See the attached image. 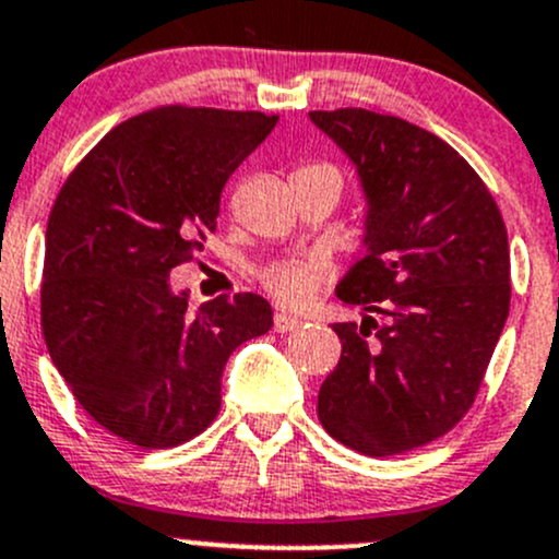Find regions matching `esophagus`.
I'll list each match as a JSON object with an SVG mask.
<instances>
[{
  "label": "esophagus",
  "instance_id": "1",
  "mask_svg": "<svg viewBox=\"0 0 559 559\" xmlns=\"http://www.w3.org/2000/svg\"><path fill=\"white\" fill-rule=\"evenodd\" d=\"M302 318H297V316H289V312H275V318H273V329L278 331V334H286V331H297V329H302Z\"/></svg>",
  "mask_w": 559,
  "mask_h": 559
}]
</instances>
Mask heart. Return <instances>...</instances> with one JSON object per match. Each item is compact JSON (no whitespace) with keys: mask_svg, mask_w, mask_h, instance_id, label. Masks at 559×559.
Returning a JSON list of instances; mask_svg holds the SVG:
<instances>
[{"mask_svg":"<svg viewBox=\"0 0 559 559\" xmlns=\"http://www.w3.org/2000/svg\"><path fill=\"white\" fill-rule=\"evenodd\" d=\"M331 270L323 260H289L267 267L260 275L270 297L284 308H305L329 281Z\"/></svg>","mask_w":559,"mask_h":559,"instance_id":"obj_1","label":"heart"}]
</instances>
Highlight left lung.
I'll use <instances>...</instances> for the list:
<instances>
[{"mask_svg": "<svg viewBox=\"0 0 559 559\" xmlns=\"http://www.w3.org/2000/svg\"><path fill=\"white\" fill-rule=\"evenodd\" d=\"M310 119L353 158L369 210L366 257L336 289L366 316L334 323L342 358L318 392V419L366 456L421 449L472 408L504 329V219L438 134L366 108Z\"/></svg>", "mask_w": 559, "mask_h": 559, "instance_id": "left-lung-1", "label": "left lung"}]
</instances>
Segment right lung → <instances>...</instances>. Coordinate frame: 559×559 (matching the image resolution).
Masks as SVG:
<instances>
[{
	"mask_svg": "<svg viewBox=\"0 0 559 559\" xmlns=\"http://www.w3.org/2000/svg\"><path fill=\"white\" fill-rule=\"evenodd\" d=\"M275 121L260 110H145L114 127L55 199L41 334L73 397L127 443L175 449L204 432L230 353L273 326L251 292L190 312L169 270L217 230L225 182Z\"/></svg>",
	"mask_w": 559,
	"mask_h": 559,
	"instance_id": "1",
	"label": "right lung"
}]
</instances>
